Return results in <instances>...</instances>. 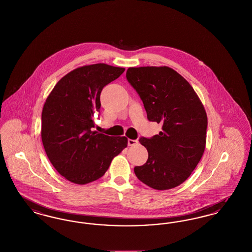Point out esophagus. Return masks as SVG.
<instances>
[{
  "instance_id": "esophagus-1",
  "label": "esophagus",
  "mask_w": 252,
  "mask_h": 252,
  "mask_svg": "<svg viewBox=\"0 0 252 252\" xmlns=\"http://www.w3.org/2000/svg\"><path fill=\"white\" fill-rule=\"evenodd\" d=\"M138 144L137 140H133V139H128V145L129 146H135Z\"/></svg>"
}]
</instances>
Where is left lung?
<instances>
[{
	"label": "left lung",
	"mask_w": 252,
	"mask_h": 252,
	"mask_svg": "<svg viewBox=\"0 0 252 252\" xmlns=\"http://www.w3.org/2000/svg\"><path fill=\"white\" fill-rule=\"evenodd\" d=\"M126 78L142 99L148 120L162 124L159 134L140 137L149 157L134 173L156 190L180 186L204 153L205 109L191 85L168 66L129 67Z\"/></svg>",
	"instance_id": "1"
}]
</instances>
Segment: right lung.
I'll use <instances>...</instances> for the list:
<instances>
[{
    "label": "right lung",
    "instance_id": "obj_1",
    "mask_svg": "<svg viewBox=\"0 0 252 252\" xmlns=\"http://www.w3.org/2000/svg\"><path fill=\"white\" fill-rule=\"evenodd\" d=\"M124 67L94 64L70 71L55 85L41 115V138L50 162L67 181L86 185L104 175L127 147L125 136L92 131L102 88Z\"/></svg>",
    "mask_w": 252,
    "mask_h": 252
}]
</instances>
